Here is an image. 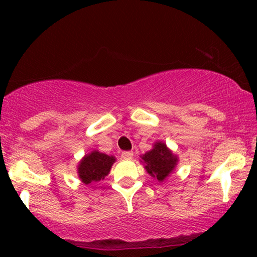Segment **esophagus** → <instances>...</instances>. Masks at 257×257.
<instances>
[{"label":"esophagus","instance_id":"34e87169","mask_svg":"<svg viewBox=\"0 0 257 257\" xmlns=\"http://www.w3.org/2000/svg\"><path fill=\"white\" fill-rule=\"evenodd\" d=\"M121 158H124V159H132L133 152H131V151H124V152L121 153Z\"/></svg>","mask_w":257,"mask_h":257}]
</instances>
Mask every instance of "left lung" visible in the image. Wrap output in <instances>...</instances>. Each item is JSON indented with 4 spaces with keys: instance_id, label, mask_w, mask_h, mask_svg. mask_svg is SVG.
Here are the masks:
<instances>
[{
    "instance_id": "obj_1",
    "label": "left lung",
    "mask_w": 257,
    "mask_h": 257,
    "mask_svg": "<svg viewBox=\"0 0 257 257\" xmlns=\"http://www.w3.org/2000/svg\"><path fill=\"white\" fill-rule=\"evenodd\" d=\"M142 158L146 164V171L159 181H163L173 171L178 161L177 157L172 154L164 143H156L153 150Z\"/></svg>"
}]
</instances>
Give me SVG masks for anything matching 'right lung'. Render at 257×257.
Listing matches in <instances>:
<instances>
[{
  "instance_id": "right-lung-1",
  "label": "right lung",
  "mask_w": 257,
  "mask_h": 257,
  "mask_svg": "<svg viewBox=\"0 0 257 257\" xmlns=\"http://www.w3.org/2000/svg\"><path fill=\"white\" fill-rule=\"evenodd\" d=\"M114 158L93 151L83 158L78 166L79 178L84 184H90L92 181H100L106 177L111 170Z\"/></svg>"
}]
</instances>
